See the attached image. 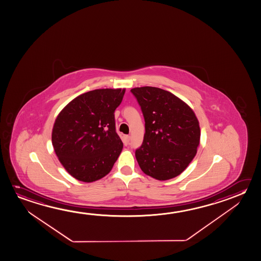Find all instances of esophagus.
Wrapping results in <instances>:
<instances>
[{
    "label": "esophagus",
    "instance_id": "obj_1",
    "mask_svg": "<svg viewBox=\"0 0 261 261\" xmlns=\"http://www.w3.org/2000/svg\"><path fill=\"white\" fill-rule=\"evenodd\" d=\"M129 140H130V136H128V135H125V136L123 137V143H124L125 146H127V145L128 144Z\"/></svg>",
    "mask_w": 261,
    "mask_h": 261
}]
</instances>
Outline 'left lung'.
Instances as JSON below:
<instances>
[{
	"label": "left lung",
	"mask_w": 261,
	"mask_h": 261,
	"mask_svg": "<svg viewBox=\"0 0 261 261\" xmlns=\"http://www.w3.org/2000/svg\"><path fill=\"white\" fill-rule=\"evenodd\" d=\"M143 113L145 133L137 162L146 175L158 180L175 178L193 160L200 139L199 122L188 104L160 88H133Z\"/></svg>",
	"instance_id": "obj_1"
}]
</instances>
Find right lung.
<instances>
[{
    "label": "right lung",
    "mask_w": 261,
    "mask_h": 261,
    "mask_svg": "<svg viewBox=\"0 0 261 261\" xmlns=\"http://www.w3.org/2000/svg\"><path fill=\"white\" fill-rule=\"evenodd\" d=\"M125 89H99L76 97L54 121L51 142L67 172L80 181L105 177L123 148L114 112Z\"/></svg>",
    "instance_id": "add662e5"
}]
</instances>
